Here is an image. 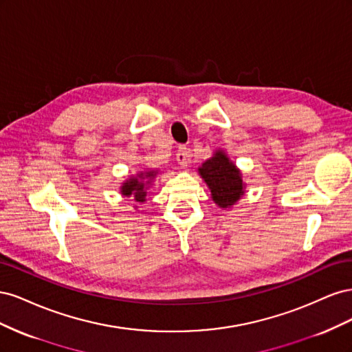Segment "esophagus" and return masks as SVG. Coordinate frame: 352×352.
Returning <instances> with one entry per match:
<instances>
[{
	"mask_svg": "<svg viewBox=\"0 0 352 352\" xmlns=\"http://www.w3.org/2000/svg\"><path fill=\"white\" fill-rule=\"evenodd\" d=\"M176 160L180 167H188L189 164V160H190V151L188 150V148L185 145H180L179 150L176 153Z\"/></svg>",
	"mask_w": 352,
	"mask_h": 352,
	"instance_id": "esophagus-1",
	"label": "esophagus"
}]
</instances>
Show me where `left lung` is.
<instances>
[{
    "label": "left lung",
    "mask_w": 352,
    "mask_h": 352,
    "mask_svg": "<svg viewBox=\"0 0 352 352\" xmlns=\"http://www.w3.org/2000/svg\"><path fill=\"white\" fill-rule=\"evenodd\" d=\"M199 175L211 189L212 201L221 208H228L243 195V184L239 170L223 151L216 153L198 168Z\"/></svg>",
    "instance_id": "left-lung-1"
}]
</instances>
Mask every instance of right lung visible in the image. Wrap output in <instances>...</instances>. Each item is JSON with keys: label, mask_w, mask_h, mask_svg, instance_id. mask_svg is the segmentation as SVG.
<instances>
[{"label": "right lung", "mask_w": 352, "mask_h": 352, "mask_svg": "<svg viewBox=\"0 0 352 352\" xmlns=\"http://www.w3.org/2000/svg\"><path fill=\"white\" fill-rule=\"evenodd\" d=\"M154 172H148V173H140L138 177H132L129 180H126L122 186V194L126 197H132L135 198L136 202H144L145 201V184H150V180H144V179H151L154 177Z\"/></svg>", "instance_id": "1"}]
</instances>
